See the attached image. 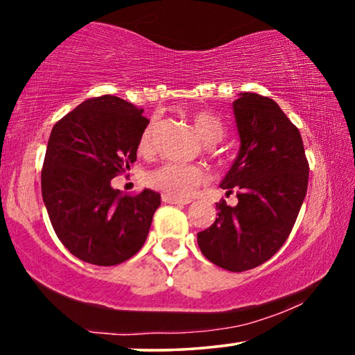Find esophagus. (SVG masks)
Instances as JSON below:
<instances>
[{"instance_id": "1", "label": "esophagus", "mask_w": 355, "mask_h": 355, "mask_svg": "<svg viewBox=\"0 0 355 355\" xmlns=\"http://www.w3.org/2000/svg\"><path fill=\"white\" fill-rule=\"evenodd\" d=\"M162 200L169 205H189L190 202H192V200H189V198H179V197H173V195H166V193L162 195Z\"/></svg>"}]
</instances>
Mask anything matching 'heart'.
Instances as JSON below:
<instances>
[{"label":"heart","mask_w":355,"mask_h":355,"mask_svg":"<svg viewBox=\"0 0 355 355\" xmlns=\"http://www.w3.org/2000/svg\"><path fill=\"white\" fill-rule=\"evenodd\" d=\"M195 130L207 142H218L224 135L223 121L211 112H193L190 115ZM153 123L144 130L139 139V150L142 153L150 152L153 139ZM207 181V173L203 168L187 163H165L147 174V184L153 189L162 190L163 193L173 197H187L195 189Z\"/></svg>","instance_id":"obj_1"}]
</instances>
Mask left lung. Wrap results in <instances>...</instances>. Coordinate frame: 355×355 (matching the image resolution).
<instances>
[{"mask_svg": "<svg viewBox=\"0 0 355 355\" xmlns=\"http://www.w3.org/2000/svg\"><path fill=\"white\" fill-rule=\"evenodd\" d=\"M240 150L220 187L239 203H216L218 218L197 234L205 258L230 272L269 261L288 239L304 202L309 163L300 130L275 101L241 92L234 102Z\"/></svg>", "mask_w": 355, "mask_h": 355, "instance_id": "8db88e82", "label": "left lung"}]
</instances>
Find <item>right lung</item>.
Instances as JSON below:
<instances>
[{"mask_svg": "<svg viewBox=\"0 0 355 355\" xmlns=\"http://www.w3.org/2000/svg\"><path fill=\"white\" fill-rule=\"evenodd\" d=\"M144 109L116 96L88 99L55 123L41 169V193L51 224L71 254L116 266L142 248L160 193L123 195L110 186L136 162L148 120Z\"/></svg>", "mask_w": 355, "mask_h": 355, "instance_id": "obj_1", "label": "right lung"}]
</instances>
